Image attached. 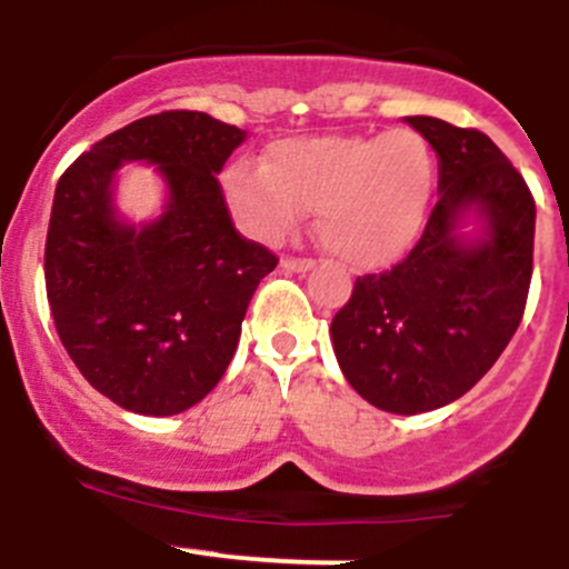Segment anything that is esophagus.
<instances>
[{
    "instance_id": "1",
    "label": "esophagus",
    "mask_w": 569,
    "mask_h": 569,
    "mask_svg": "<svg viewBox=\"0 0 569 569\" xmlns=\"http://www.w3.org/2000/svg\"><path fill=\"white\" fill-rule=\"evenodd\" d=\"M280 266H283L286 272H297V274H306L315 269V260L309 258H283L280 260Z\"/></svg>"
}]
</instances>
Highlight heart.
Returning a JSON list of instances; mask_svg holds the SVG:
<instances>
[{"label":"heart","instance_id":"heart-1","mask_svg":"<svg viewBox=\"0 0 569 569\" xmlns=\"http://www.w3.org/2000/svg\"><path fill=\"white\" fill-rule=\"evenodd\" d=\"M223 203L249 238L278 243L317 212L322 247L355 269L399 263L422 234L437 192V158L413 130L274 141L263 167L234 161Z\"/></svg>","mask_w":569,"mask_h":569}]
</instances>
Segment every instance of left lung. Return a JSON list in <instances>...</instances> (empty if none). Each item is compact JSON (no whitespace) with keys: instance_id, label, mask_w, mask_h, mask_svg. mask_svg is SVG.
<instances>
[{"instance_id":"8db88e82","label":"left lung","mask_w":569,"mask_h":569,"mask_svg":"<svg viewBox=\"0 0 569 569\" xmlns=\"http://www.w3.org/2000/svg\"><path fill=\"white\" fill-rule=\"evenodd\" d=\"M408 124L439 158V201L417 247L357 278L331 320L348 386L388 413L442 408L490 371L525 315L533 278L536 201L485 132L431 116ZM473 217L483 234L458 227Z\"/></svg>"}]
</instances>
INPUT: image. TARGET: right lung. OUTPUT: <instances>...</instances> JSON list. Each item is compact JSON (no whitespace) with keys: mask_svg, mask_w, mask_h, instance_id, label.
<instances>
[{"mask_svg":"<svg viewBox=\"0 0 569 569\" xmlns=\"http://www.w3.org/2000/svg\"><path fill=\"white\" fill-rule=\"evenodd\" d=\"M247 132L198 110L147 116L101 138L56 183L44 286L61 346L116 406L172 417L201 402L232 362L240 322L278 266L234 229L218 172ZM156 162L162 218L124 224L111 178Z\"/></svg>","mask_w":569,"mask_h":569,"instance_id":"right-lung-1","label":"right lung"}]
</instances>
